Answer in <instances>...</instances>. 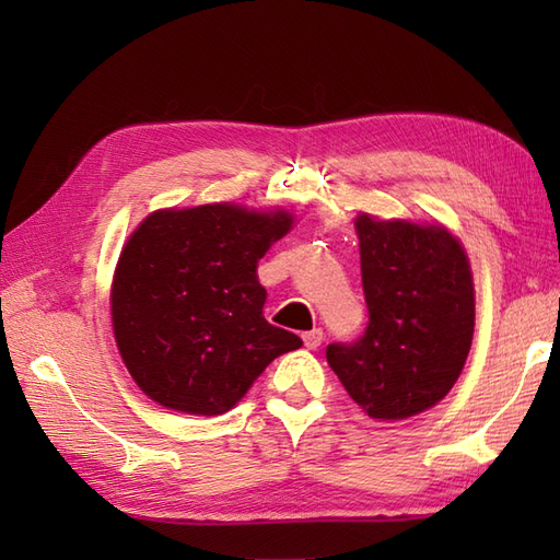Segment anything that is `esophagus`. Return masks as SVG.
I'll use <instances>...</instances> for the list:
<instances>
[{
	"label": "esophagus",
	"mask_w": 560,
	"mask_h": 560,
	"mask_svg": "<svg viewBox=\"0 0 560 560\" xmlns=\"http://www.w3.org/2000/svg\"><path fill=\"white\" fill-rule=\"evenodd\" d=\"M322 341H325V334H322V329H313V331L303 334V343H306L308 350H317L322 346Z\"/></svg>",
	"instance_id": "1"
}]
</instances>
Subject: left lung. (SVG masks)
<instances>
[{"label":"left lung","instance_id":"obj_1","mask_svg":"<svg viewBox=\"0 0 560 560\" xmlns=\"http://www.w3.org/2000/svg\"><path fill=\"white\" fill-rule=\"evenodd\" d=\"M369 327L358 343L327 348L352 401L374 420L430 411L460 378L474 336V278L442 222L354 217Z\"/></svg>","mask_w":560,"mask_h":560}]
</instances>
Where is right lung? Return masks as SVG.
I'll use <instances>...</instances> for the list:
<instances>
[{"label":"right lung","instance_id":"obj_1","mask_svg":"<svg viewBox=\"0 0 560 560\" xmlns=\"http://www.w3.org/2000/svg\"><path fill=\"white\" fill-rule=\"evenodd\" d=\"M284 208H161L128 235L109 306L118 354L156 404L222 416L280 354L303 346L264 317L257 264L294 229Z\"/></svg>","mask_w":560,"mask_h":560}]
</instances>
